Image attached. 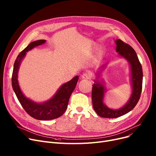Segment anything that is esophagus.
Listing matches in <instances>:
<instances>
[{"label":"esophagus","mask_w":156,"mask_h":156,"mask_svg":"<svg viewBox=\"0 0 156 156\" xmlns=\"http://www.w3.org/2000/svg\"><path fill=\"white\" fill-rule=\"evenodd\" d=\"M82 78L85 80H89L92 78V75H91V74H90L89 73H85L82 74Z\"/></svg>","instance_id":"1"}]
</instances>
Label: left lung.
Listing matches in <instances>:
<instances>
[{
  "label": "left lung",
  "mask_w": 156,
  "mask_h": 156,
  "mask_svg": "<svg viewBox=\"0 0 156 156\" xmlns=\"http://www.w3.org/2000/svg\"><path fill=\"white\" fill-rule=\"evenodd\" d=\"M116 51L129 62L131 70L132 94L129 100L123 107L114 110L108 108L103 103L105 89L99 81H94L92 85V100L94 109L98 115L103 118H117L131 111L140 98L143 82V71L137 54L131 46L120 39L115 41Z\"/></svg>",
  "instance_id": "obj_1"
}]
</instances>
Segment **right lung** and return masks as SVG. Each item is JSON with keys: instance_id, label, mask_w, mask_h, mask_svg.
<instances>
[{"instance_id": "obj_1", "label": "right lung", "mask_w": 156, "mask_h": 156, "mask_svg": "<svg viewBox=\"0 0 156 156\" xmlns=\"http://www.w3.org/2000/svg\"><path fill=\"white\" fill-rule=\"evenodd\" d=\"M45 42L46 40L44 39L32 42L20 53L14 64L11 80L13 90L25 111L32 117L40 120H52L62 115L67 109L70 96L75 89L78 80V76L74 77L60 87L51 99L43 103L34 102L24 96L20 90L18 82V72L20 63L27 52Z\"/></svg>"}]
</instances>
